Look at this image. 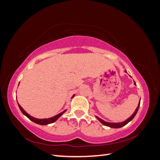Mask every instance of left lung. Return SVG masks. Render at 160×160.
<instances>
[{
    "label": "left lung",
    "instance_id": "1",
    "mask_svg": "<svg viewBox=\"0 0 160 160\" xmlns=\"http://www.w3.org/2000/svg\"><path fill=\"white\" fill-rule=\"evenodd\" d=\"M125 72H127L125 71ZM134 84L136 85L135 82H134ZM140 103V102H139V103H138V107L136 108L135 112H133V114L132 115V116H131L130 117L128 118L127 120H125V121H123V122H108L104 121L101 119V118H99L98 117H96V118H97L98 119L100 122H101L103 125H106V126H108V127H110V128H122V127H123L124 125H125L126 124H128L129 121H131L133 119V118H134V117L136 116V114L137 112H138V109H139Z\"/></svg>",
    "mask_w": 160,
    "mask_h": 160
}]
</instances>
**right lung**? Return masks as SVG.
Here are the masks:
<instances>
[{"label": "right lung", "instance_id": "right-lung-1", "mask_svg": "<svg viewBox=\"0 0 160 160\" xmlns=\"http://www.w3.org/2000/svg\"><path fill=\"white\" fill-rule=\"evenodd\" d=\"M73 97H74V95L72 96V98H73ZM18 106H19V108H20L21 112L23 113V114H24L26 117H28L29 119L31 120V121H32V122H35V123L39 124V125H46L50 124V123H52V122H54V121H57L58 118L60 117L63 113H65L66 112V110H64V111H63V112L58 114L57 115H56V116H54L53 117H51V118H42V119H39V118H34V117H32L31 116H30V115L27 112H26V111L23 108H22L21 107V106L19 104V103H18Z\"/></svg>", "mask_w": 160, "mask_h": 160}]
</instances>
